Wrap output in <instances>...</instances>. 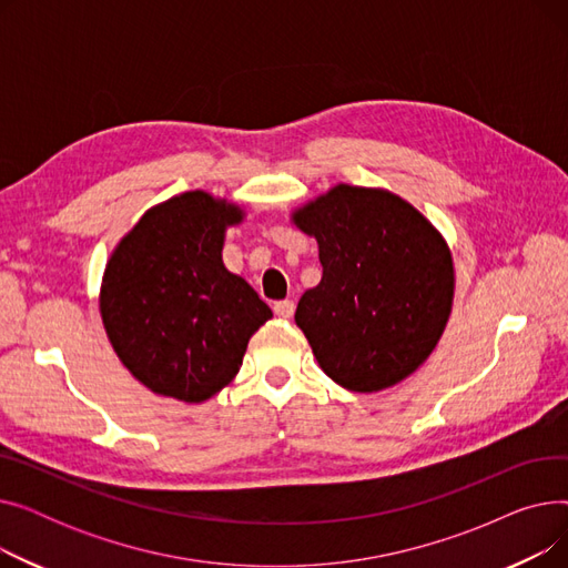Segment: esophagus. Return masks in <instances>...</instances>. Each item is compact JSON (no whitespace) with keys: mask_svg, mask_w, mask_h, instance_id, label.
I'll list each match as a JSON object with an SVG mask.
<instances>
[{"mask_svg":"<svg viewBox=\"0 0 568 568\" xmlns=\"http://www.w3.org/2000/svg\"><path fill=\"white\" fill-rule=\"evenodd\" d=\"M274 313H276L278 317H283V320L292 317V315H294V302H292V300L276 302V304H274Z\"/></svg>","mask_w":568,"mask_h":568,"instance_id":"1","label":"esophagus"}]
</instances>
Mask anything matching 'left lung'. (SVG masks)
Returning <instances> with one entry per match:
<instances>
[{
	"label": "left lung",
	"instance_id": "left-lung-1",
	"mask_svg": "<svg viewBox=\"0 0 568 568\" xmlns=\"http://www.w3.org/2000/svg\"><path fill=\"white\" fill-rule=\"evenodd\" d=\"M292 219L320 246L322 281L294 313L320 368L359 394L412 375L454 304V260L442 234L403 197L349 184Z\"/></svg>",
	"mask_w": 568,
	"mask_h": 568
}]
</instances>
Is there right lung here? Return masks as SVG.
I'll return each mask as SVG.
<instances>
[{
  "label": "right lung",
  "mask_w": 568,
  "mask_h": 568,
  "mask_svg": "<svg viewBox=\"0 0 568 568\" xmlns=\"http://www.w3.org/2000/svg\"><path fill=\"white\" fill-rule=\"evenodd\" d=\"M242 219L236 204L189 191L149 209L108 260L103 326L122 364L154 394L184 403L216 396L272 317L221 257L225 227Z\"/></svg>",
  "instance_id": "1"
}]
</instances>
